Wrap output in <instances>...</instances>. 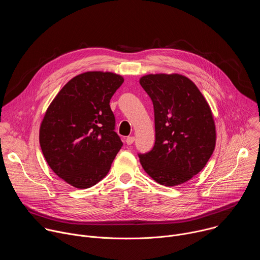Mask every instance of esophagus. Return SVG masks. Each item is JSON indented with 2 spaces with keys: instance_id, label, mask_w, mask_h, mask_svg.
I'll list each match as a JSON object with an SVG mask.
<instances>
[{
  "instance_id": "1",
  "label": "esophagus",
  "mask_w": 260,
  "mask_h": 260,
  "mask_svg": "<svg viewBox=\"0 0 260 260\" xmlns=\"http://www.w3.org/2000/svg\"><path fill=\"white\" fill-rule=\"evenodd\" d=\"M125 142H126V144H127V145H132V144L135 142V137H134V136L127 137V138H126V140H125Z\"/></svg>"
}]
</instances>
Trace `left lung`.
<instances>
[{
  "label": "left lung",
  "mask_w": 260,
  "mask_h": 260,
  "mask_svg": "<svg viewBox=\"0 0 260 260\" xmlns=\"http://www.w3.org/2000/svg\"><path fill=\"white\" fill-rule=\"evenodd\" d=\"M154 109L155 143L140 162L157 183L175 186L207 165L216 144L209 104L197 85L179 74H150L140 79Z\"/></svg>",
  "instance_id": "1"
}]
</instances>
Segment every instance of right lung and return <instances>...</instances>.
<instances>
[{
  "label": "right lung",
  "mask_w": 260,
  "mask_h": 260,
  "mask_svg": "<svg viewBox=\"0 0 260 260\" xmlns=\"http://www.w3.org/2000/svg\"><path fill=\"white\" fill-rule=\"evenodd\" d=\"M123 81L110 72L80 74L60 89L46 111L39 135L43 155L74 187L89 188L100 182L121 149L110 100Z\"/></svg>",
  "instance_id": "1"
}]
</instances>
